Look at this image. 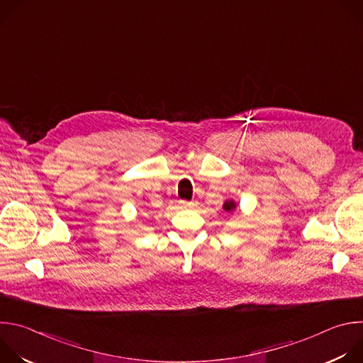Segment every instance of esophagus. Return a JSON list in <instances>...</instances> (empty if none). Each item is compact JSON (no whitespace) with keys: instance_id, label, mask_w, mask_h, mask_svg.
Instances as JSON below:
<instances>
[{"instance_id":"obj_1","label":"esophagus","mask_w":363,"mask_h":363,"mask_svg":"<svg viewBox=\"0 0 363 363\" xmlns=\"http://www.w3.org/2000/svg\"><path fill=\"white\" fill-rule=\"evenodd\" d=\"M179 203L184 206V208H192V206H195V202L194 201H179Z\"/></svg>"}]
</instances>
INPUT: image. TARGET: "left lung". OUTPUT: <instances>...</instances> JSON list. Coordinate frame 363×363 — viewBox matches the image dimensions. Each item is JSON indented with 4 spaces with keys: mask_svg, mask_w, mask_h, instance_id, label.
<instances>
[{
    "mask_svg": "<svg viewBox=\"0 0 363 363\" xmlns=\"http://www.w3.org/2000/svg\"><path fill=\"white\" fill-rule=\"evenodd\" d=\"M224 208H225L227 211H231V210L235 208V203L231 202V201H230V202H225V203H224Z\"/></svg>",
    "mask_w": 363,
    "mask_h": 363,
    "instance_id": "obj_1",
    "label": "left lung"
}]
</instances>
